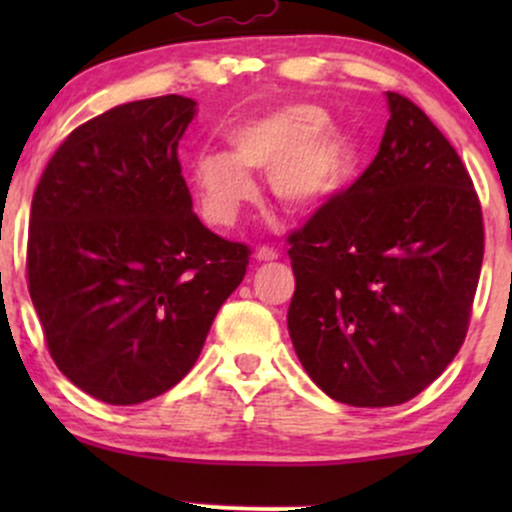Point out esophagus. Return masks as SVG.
I'll use <instances>...</instances> for the list:
<instances>
[{
	"instance_id": "34e87169",
	"label": "esophagus",
	"mask_w": 512,
	"mask_h": 512,
	"mask_svg": "<svg viewBox=\"0 0 512 512\" xmlns=\"http://www.w3.org/2000/svg\"><path fill=\"white\" fill-rule=\"evenodd\" d=\"M276 250H272V248H257L255 250V260L257 262H274L276 260Z\"/></svg>"
}]
</instances>
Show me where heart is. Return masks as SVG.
I'll return each instance as SVG.
<instances>
[{
    "label": "heart",
    "mask_w": 512,
    "mask_h": 512,
    "mask_svg": "<svg viewBox=\"0 0 512 512\" xmlns=\"http://www.w3.org/2000/svg\"><path fill=\"white\" fill-rule=\"evenodd\" d=\"M231 151L199 149L187 161L197 204L211 226L228 228L255 202L252 173H267L281 207L310 214L349 185L358 163L354 134L317 105L286 103L238 117L226 129Z\"/></svg>",
    "instance_id": "1"
}]
</instances>
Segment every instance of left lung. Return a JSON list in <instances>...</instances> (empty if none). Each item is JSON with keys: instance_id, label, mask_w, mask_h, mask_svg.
Returning a JSON list of instances; mask_svg holds the SVG:
<instances>
[{"instance_id": "1", "label": "left lung", "mask_w": 512, "mask_h": 512, "mask_svg": "<svg viewBox=\"0 0 512 512\" xmlns=\"http://www.w3.org/2000/svg\"><path fill=\"white\" fill-rule=\"evenodd\" d=\"M385 96L378 156L289 238L293 349L315 385L351 407L409 402L448 368L484 257L457 151L409 98Z\"/></svg>"}]
</instances>
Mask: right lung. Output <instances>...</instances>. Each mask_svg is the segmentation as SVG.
I'll return each mask as SVG.
<instances>
[{
  "mask_svg": "<svg viewBox=\"0 0 512 512\" xmlns=\"http://www.w3.org/2000/svg\"><path fill=\"white\" fill-rule=\"evenodd\" d=\"M197 103L158 96L76 127L31 204L28 291L57 368L105 404L178 385L250 250L192 214L178 144Z\"/></svg>",
  "mask_w": 512,
  "mask_h": 512,
  "instance_id": "obj_1",
  "label": "right lung"
}]
</instances>
